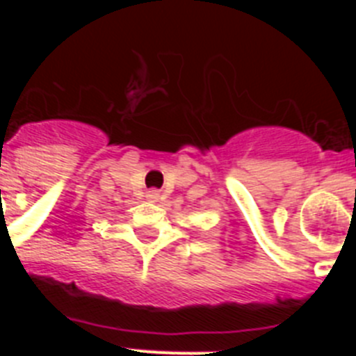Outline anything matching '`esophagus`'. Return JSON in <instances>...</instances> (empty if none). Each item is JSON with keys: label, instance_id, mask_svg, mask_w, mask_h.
Masks as SVG:
<instances>
[{"label": "esophagus", "instance_id": "34e87169", "mask_svg": "<svg viewBox=\"0 0 356 356\" xmlns=\"http://www.w3.org/2000/svg\"><path fill=\"white\" fill-rule=\"evenodd\" d=\"M147 197H149L151 201H155L156 197H159V193H156V191H149V193H147Z\"/></svg>", "mask_w": 356, "mask_h": 356}]
</instances>
